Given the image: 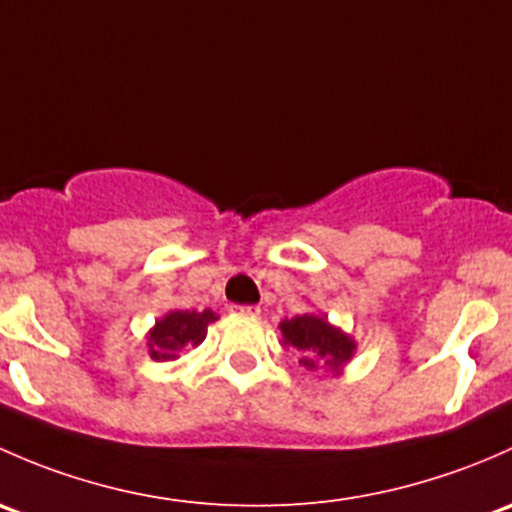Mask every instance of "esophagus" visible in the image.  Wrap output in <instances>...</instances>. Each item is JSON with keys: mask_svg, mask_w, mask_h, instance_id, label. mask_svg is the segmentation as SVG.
Wrapping results in <instances>:
<instances>
[{"mask_svg": "<svg viewBox=\"0 0 512 512\" xmlns=\"http://www.w3.org/2000/svg\"><path fill=\"white\" fill-rule=\"evenodd\" d=\"M231 315H246V318H256L261 310L256 308V305H231L229 308Z\"/></svg>", "mask_w": 512, "mask_h": 512, "instance_id": "obj_1", "label": "esophagus"}]
</instances>
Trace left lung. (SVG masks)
Wrapping results in <instances>:
<instances>
[{"label":"left lung","instance_id":"1","mask_svg":"<svg viewBox=\"0 0 512 512\" xmlns=\"http://www.w3.org/2000/svg\"><path fill=\"white\" fill-rule=\"evenodd\" d=\"M281 345L300 352V365L313 374L337 377L345 372L357 352V342L350 333L337 328L328 315L303 313L281 320Z\"/></svg>","mask_w":512,"mask_h":512}]
</instances>
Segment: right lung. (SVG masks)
<instances>
[{
	"label": "right lung",
	"instance_id": "right-lung-1",
	"mask_svg": "<svg viewBox=\"0 0 512 512\" xmlns=\"http://www.w3.org/2000/svg\"><path fill=\"white\" fill-rule=\"evenodd\" d=\"M219 320L214 310H170L147 330V352L155 362L177 360L182 352L202 345L207 328Z\"/></svg>",
	"mask_w": 512,
	"mask_h": 512
}]
</instances>
